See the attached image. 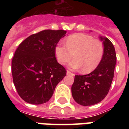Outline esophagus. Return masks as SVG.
Listing matches in <instances>:
<instances>
[{"mask_svg": "<svg viewBox=\"0 0 129 129\" xmlns=\"http://www.w3.org/2000/svg\"><path fill=\"white\" fill-rule=\"evenodd\" d=\"M67 75H72V76H74V74L73 73H72L71 72H70V71H67Z\"/></svg>", "mask_w": 129, "mask_h": 129, "instance_id": "34e87169", "label": "esophagus"}]
</instances>
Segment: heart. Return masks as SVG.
<instances>
[{
  "mask_svg": "<svg viewBox=\"0 0 129 129\" xmlns=\"http://www.w3.org/2000/svg\"><path fill=\"white\" fill-rule=\"evenodd\" d=\"M55 54L60 64L69 63L72 69H80L88 74L98 66L103 57L104 47L98 39H94L90 35L77 33L67 39L66 45L59 43L55 47Z\"/></svg>",
  "mask_w": 129,
  "mask_h": 129,
  "instance_id": "1",
  "label": "heart"
}]
</instances>
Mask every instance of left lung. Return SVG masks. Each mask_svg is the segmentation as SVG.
<instances>
[{
	"instance_id": "1",
	"label": "left lung",
	"mask_w": 129,
	"mask_h": 129,
	"mask_svg": "<svg viewBox=\"0 0 129 129\" xmlns=\"http://www.w3.org/2000/svg\"><path fill=\"white\" fill-rule=\"evenodd\" d=\"M104 45L103 57L98 66L87 75H76L72 86L73 98L78 104L88 106L98 104L108 94L112 84L116 55L112 42L100 36Z\"/></svg>"
}]
</instances>
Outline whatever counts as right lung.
Segmentation results:
<instances>
[{"label":"right lung","mask_w":129,"mask_h":129,"mask_svg":"<svg viewBox=\"0 0 129 129\" xmlns=\"http://www.w3.org/2000/svg\"><path fill=\"white\" fill-rule=\"evenodd\" d=\"M64 30H44L19 45L12 60L13 83L23 100L31 104L48 102L55 88L66 76L55 58V47L66 36Z\"/></svg>","instance_id":"add662e5"}]
</instances>
